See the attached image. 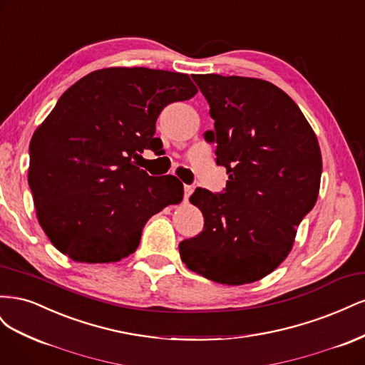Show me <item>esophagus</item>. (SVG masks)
<instances>
[{"instance_id": "obj_1", "label": "esophagus", "mask_w": 365, "mask_h": 365, "mask_svg": "<svg viewBox=\"0 0 365 365\" xmlns=\"http://www.w3.org/2000/svg\"><path fill=\"white\" fill-rule=\"evenodd\" d=\"M193 193V187L192 185H184V201H187Z\"/></svg>"}]
</instances>
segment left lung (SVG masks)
Returning <instances> with one entry per match:
<instances>
[{
    "mask_svg": "<svg viewBox=\"0 0 365 365\" xmlns=\"http://www.w3.org/2000/svg\"><path fill=\"white\" fill-rule=\"evenodd\" d=\"M210 105L216 163L227 169L224 193L196 189L190 202L204 230L180 244L190 271L222 284L263 279L288 257L297 227L314 208L322 150L292 98L252 77L193 74Z\"/></svg>",
    "mask_w": 365,
    "mask_h": 365,
    "instance_id": "1",
    "label": "left lung"
}]
</instances>
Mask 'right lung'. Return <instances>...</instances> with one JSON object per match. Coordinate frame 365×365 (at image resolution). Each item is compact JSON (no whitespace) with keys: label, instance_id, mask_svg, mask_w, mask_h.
<instances>
[{"label":"right lung","instance_id":"add662e5","mask_svg":"<svg viewBox=\"0 0 365 365\" xmlns=\"http://www.w3.org/2000/svg\"><path fill=\"white\" fill-rule=\"evenodd\" d=\"M197 93L190 77L150 68L97 70L70 86L30 141L29 185L51 244L74 262H118L143 227L184 189L134 160L155 150L160 113Z\"/></svg>","mask_w":365,"mask_h":365}]
</instances>
